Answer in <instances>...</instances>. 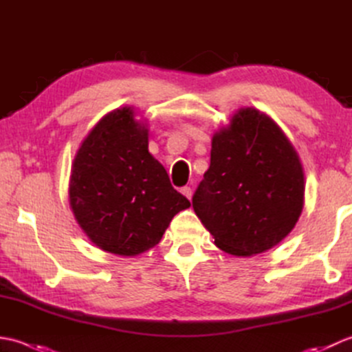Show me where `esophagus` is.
I'll return each instance as SVG.
<instances>
[{
    "instance_id": "esophagus-1",
    "label": "esophagus",
    "mask_w": 352,
    "mask_h": 352,
    "mask_svg": "<svg viewBox=\"0 0 352 352\" xmlns=\"http://www.w3.org/2000/svg\"><path fill=\"white\" fill-rule=\"evenodd\" d=\"M180 192L183 193L184 197H188V198L190 199V197H192V189L189 188V186H184V188H182V189H180Z\"/></svg>"
}]
</instances>
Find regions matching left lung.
<instances>
[{"instance_id":"8db88e82","label":"left lung","mask_w":352,"mask_h":352,"mask_svg":"<svg viewBox=\"0 0 352 352\" xmlns=\"http://www.w3.org/2000/svg\"><path fill=\"white\" fill-rule=\"evenodd\" d=\"M304 204L298 154L272 119L242 109L213 136L210 168L192 198L222 251L260 254L286 237Z\"/></svg>"}]
</instances>
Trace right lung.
Wrapping results in <instances>:
<instances>
[{
  "instance_id": "1",
  "label": "right lung",
  "mask_w": 352,
  "mask_h": 352,
  "mask_svg": "<svg viewBox=\"0 0 352 352\" xmlns=\"http://www.w3.org/2000/svg\"><path fill=\"white\" fill-rule=\"evenodd\" d=\"M69 199L89 239L101 250L136 256L160 242L172 218L190 207L148 151V130L130 107L104 116L74 159Z\"/></svg>"
}]
</instances>
